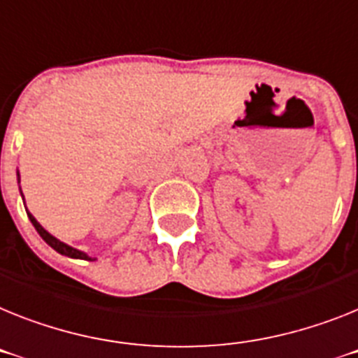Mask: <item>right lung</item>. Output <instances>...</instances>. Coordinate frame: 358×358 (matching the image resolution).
Segmentation results:
<instances>
[{"instance_id": "obj_1", "label": "right lung", "mask_w": 358, "mask_h": 358, "mask_svg": "<svg viewBox=\"0 0 358 358\" xmlns=\"http://www.w3.org/2000/svg\"><path fill=\"white\" fill-rule=\"evenodd\" d=\"M17 184H20V173H17ZM21 196H23V193H21ZM27 215H29V220L32 222V225H34L36 231L40 233L41 238H43L45 242H47V244H49L50 248L54 249V251H58L59 255H65V257H69V258H80V260H96V258L89 257V255H87V253L80 251V249L71 248V245H67V244H65V242H62V240H58V238H56V236L50 235L49 231L43 229V225H41L40 222L36 220L34 216H32L29 211H27Z\"/></svg>"}]
</instances>
